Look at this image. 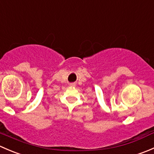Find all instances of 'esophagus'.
Returning <instances> with one entry per match:
<instances>
[{"instance_id":"esophagus-1","label":"esophagus","mask_w":154,"mask_h":154,"mask_svg":"<svg viewBox=\"0 0 154 154\" xmlns=\"http://www.w3.org/2000/svg\"><path fill=\"white\" fill-rule=\"evenodd\" d=\"M70 86H75V84H74V83H71V84H70Z\"/></svg>"}]
</instances>
